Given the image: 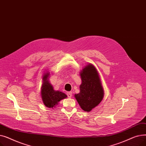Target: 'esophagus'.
Masks as SVG:
<instances>
[{"instance_id":"1","label":"esophagus","mask_w":146,"mask_h":146,"mask_svg":"<svg viewBox=\"0 0 146 146\" xmlns=\"http://www.w3.org/2000/svg\"><path fill=\"white\" fill-rule=\"evenodd\" d=\"M67 95L68 98H71L72 96V92H67Z\"/></svg>"}]
</instances>
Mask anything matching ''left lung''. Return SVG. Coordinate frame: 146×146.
I'll use <instances>...</instances> for the list:
<instances>
[{
    "mask_svg": "<svg viewBox=\"0 0 146 146\" xmlns=\"http://www.w3.org/2000/svg\"><path fill=\"white\" fill-rule=\"evenodd\" d=\"M80 93L74 95L83 110L90 111L102 100L104 92L96 68L89 64L80 72Z\"/></svg>",
    "mask_w": 146,
    "mask_h": 146,
    "instance_id": "8db88e82",
    "label": "left lung"
}]
</instances>
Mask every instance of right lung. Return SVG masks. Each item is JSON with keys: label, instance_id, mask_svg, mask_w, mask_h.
<instances>
[{"label": "right lung", "instance_id": "right-lung-1", "mask_svg": "<svg viewBox=\"0 0 146 146\" xmlns=\"http://www.w3.org/2000/svg\"><path fill=\"white\" fill-rule=\"evenodd\" d=\"M49 73H45L43 78V83L41 88V96L44 105L48 108L55 107L57 103L63 99L67 98V95L60 91H55L47 79Z\"/></svg>", "mask_w": 146, "mask_h": 146}]
</instances>
